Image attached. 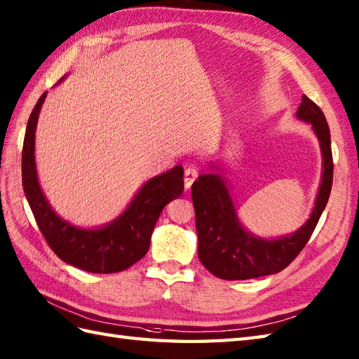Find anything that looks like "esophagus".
Returning <instances> with one entry per match:
<instances>
[{
	"mask_svg": "<svg viewBox=\"0 0 359 359\" xmlns=\"http://www.w3.org/2000/svg\"><path fill=\"white\" fill-rule=\"evenodd\" d=\"M198 178V170L195 167H187L184 170V186L186 189H190L194 184V181Z\"/></svg>",
	"mask_w": 359,
	"mask_h": 359,
	"instance_id": "34e87169",
	"label": "esophagus"
}]
</instances>
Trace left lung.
<instances>
[{"instance_id":"left-lung-1","label":"left lung","mask_w":359,"mask_h":359,"mask_svg":"<svg viewBox=\"0 0 359 359\" xmlns=\"http://www.w3.org/2000/svg\"><path fill=\"white\" fill-rule=\"evenodd\" d=\"M301 121L312 124L323 154V177L312 215L297 232L276 240L258 238L238 219L226 178L218 167L198 177L192 184L195 207L198 257L203 266L221 280H250L281 272L298 257L312 236L325 204L329 201L333 182V158L330 130L323 110L302 95L297 110Z\"/></svg>"}]
</instances>
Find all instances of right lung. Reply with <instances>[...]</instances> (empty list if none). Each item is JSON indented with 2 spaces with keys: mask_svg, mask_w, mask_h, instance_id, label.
Returning <instances> with one entry per match:
<instances>
[{
  "mask_svg": "<svg viewBox=\"0 0 359 359\" xmlns=\"http://www.w3.org/2000/svg\"><path fill=\"white\" fill-rule=\"evenodd\" d=\"M47 92L39 97L24 135L22 189L36 224L50 249L67 264L92 273H115L129 269L149 250L154 227L164 205L184 190V169L175 165L144 182L127 209L109 224L81 229L58 217L46 200L35 165V130Z\"/></svg>",
  "mask_w": 359,
  "mask_h": 359,
  "instance_id": "right-lung-1",
  "label": "right lung"
}]
</instances>
